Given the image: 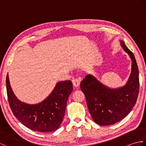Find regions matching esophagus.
I'll return each instance as SVG.
<instances>
[{"instance_id":"obj_1","label":"esophagus","mask_w":146,"mask_h":146,"mask_svg":"<svg viewBox=\"0 0 146 146\" xmlns=\"http://www.w3.org/2000/svg\"><path fill=\"white\" fill-rule=\"evenodd\" d=\"M72 82L74 86H75V87H77V86H79L80 81L78 78H73Z\"/></svg>"}]
</instances>
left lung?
<instances>
[{"label": "left lung", "instance_id": "obj_1", "mask_svg": "<svg viewBox=\"0 0 146 146\" xmlns=\"http://www.w3.org/2000/svg\"><path fill=\"white\" fill-rule=\"evenodd\" d=\"M120 45L132 61L131 75L124 86L109 88L92 75H86L80 83L92 119L100 125H113L124 119L137 99L139 78L137 62L124 42L120 41Z\"/></svg>", "mask_w": 146, "mask_h": 146}]
</instances>
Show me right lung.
<instances>
[{"label": "right lung", "instance_id": "obj_1", "mask_svg": "<svg viewBox=\"0 0 146 146\" xmlns=\"http://www.w3.org/2000/svg\"><path fill=\"white\" fill-rule=\"evenodd\" d=\"M6 86L11 110L23 125L34 131L43 132L54 131L60 127L68 98L73 91L70 80L58 82L48 97L37 104H28L19 100L12 90L8 73Z\"/></svg>", "mask_w": 146, "mask_h": 146}]
</instances>
